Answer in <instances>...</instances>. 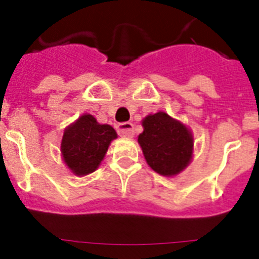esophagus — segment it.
I'll return each instance as SVG.
<instances>
[{
    "label": "esophagus",
    "mask_w": 259,
    "mask_h": 259,
    "mask_svg": "<svg viewBox=\"0 0 259 259\" xmlns=\"http://www.w3.org/2000/svg\"><path fill=\"white\" fill-rule=\"evenodd\" d=\"M116 131H118L119 136L132 137L135 134V127L131 122L119 123V124L116 125Z\"/></svg>",
    "instance_id": "esophagus-1"
}]
</instances>
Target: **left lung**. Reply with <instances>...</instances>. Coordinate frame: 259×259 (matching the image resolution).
<instances>
[{
    "instance_id": "obj_1",
    "label": "left lung",
    "mask_w": 259,
    "mask_h": 259,
    "mask_svg": "<svg viewBox=\"0 0 259 259\" xmlns=\"http://www.w3.org/2000/svg\"><path fill=\"white\" fill-rule=\"evenodd\" d=\"M143 127L139 144L146 162L155 172L174 176L188 166L193 137L184 124L159 111L146 116Z\"/></svg>"
}]
</instances>
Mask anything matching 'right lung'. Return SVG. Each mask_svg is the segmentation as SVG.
<instances>
[{
	"label": "right lung",
	"mask_w": 259,
	"mask_h": 259,
	"mask_svg": "<svg viewBox=\"0 0 259 259\" xmlns=\"http://www.w3.org/2000/svg\"><path fill=\"white\" fill-rule=\"evenodd\" d=\"M116 132L111 125L98 124L95 116L85 114L63 134L61 150L65 163L76 175H88L100 166Z\"/></svg>",
	"instance_id": "1"
}]
</instances>
